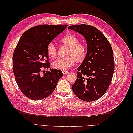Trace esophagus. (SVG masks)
Wrapping results in <instances>:
<instances>
[{
	"mask_svg": "<svg viewBox=\"0 0 133 133\" xmlns=\"http://www.w3.org/2000/svg\"><path fill=\"white\" fill-rule=\"evenodd\" d=\"M69 72H68V71H66V70H63V74L64 75V74H68Z\"/></svg>",
	"mask_w": 133,
	"mask_h": 133,
	"instance_id": "obj_1",
	"label": "esophagus"
}]
</instances>
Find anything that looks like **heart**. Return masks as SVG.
Masks as SVG:
<instances>
[{
  "mask_svg": "<svg viewBox=\"0 0 133 133\" xmlns=\"http://www.w3.org/2000/svg\"><path fill=\"white\" fill-rule=\"evenodd\" d=\"M60 42L68 47L65 54L66 57L58 59L54 61L52 65L55 69L66 70L73 66L75 61L81 62L85 58L87 52L86 44L79 42V38L75 34L68 33L65 35L60 40ZM46 51L50 57L55 58L57 57V48L52 42L48 44Z\"/></svg>",
  "mask_w": 133,
  "mask_h": 133,
  "instance_id": "heart-1",
  "label": "heart"
}]
</instances>
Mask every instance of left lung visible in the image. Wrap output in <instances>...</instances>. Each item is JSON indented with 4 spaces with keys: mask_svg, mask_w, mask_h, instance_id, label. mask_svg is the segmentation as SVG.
<instances>
[{
    "mask_svg": "<svg viewBox=\"0 0 133 133\" xmlns=\"http://www.w3.org/2000/svg\"><path fill=\"white\" fill-rule=\"evenodd\" d=\"M68 28L83 35L88 46L72 89L83 101H95L105 93L111 82L115 68L111 46L104 35L93 26L73 25Z\"/></svg>",
    "mask_w": 133,
    "mask_h": 133,
    "instance_id": "8db88e82",
    "label": "left lung"
}]
</instances>
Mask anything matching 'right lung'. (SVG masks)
I'll return each mask as SVG.
<instances>
[{"instance_id": "add662e5", "label": "right lung", "mask_w": 133, "mask_h": 133, "mask_svg": "<svg viewBox=\"0 0 133 133\" xmlns=\"http://www.w3.org/2000/svg\"><path fill=\"white\" fill-rule=\"evenodd\" d=\"M67 26L36 25L21 36L13 53V70L17 85L27 98L42 100L55 90L63 73L51 68L43 71L50 67L46 46Z\"/></svg>"}]
</instances>
